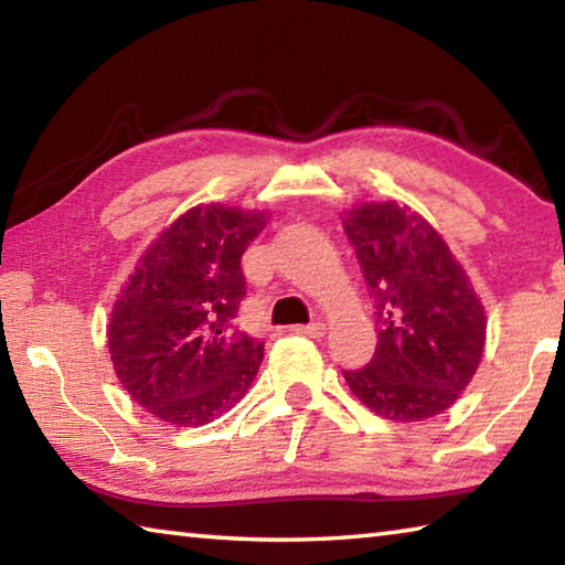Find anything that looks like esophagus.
<instances>
[{
    "label": "esophagus",
    "mask_w": 565,
    "mask_h": 565,
    "mask_svg": "<svg viewBox=\"0 0 565 565\" xmlns=\"http://www.w3.org/2000/svg\"><path fill=\"white\" fill-rule=\"evenodd\" d=\"M291 331L299 333V337H309V339H321L323 333H327V327H323L321 321L317 323H306V327H294Z\"/></svg>",
    "instance_id": "1"
}]
</instances>
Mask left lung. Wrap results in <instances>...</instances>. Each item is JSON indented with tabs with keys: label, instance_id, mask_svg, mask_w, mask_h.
Masks as SVG:
<instances>
[{
	"label": "left lung",
	"instance_id": "8db88e82",
	"mask_svg": "<svg viewBox=\"0 0 565 565\" xmlns=\"http://www.w3.org/2000/svg\"><path fill=\"white\" fill-rule=\"evenodd\" d=\"M376 301L379 343L366 369L343 371L363 406L394 424L451 408L476 376L486 309L444 236L414 209L361 202L343 212Z\"/></svg>",
	"mask_w": 565,
	"mask_h": 565
}]
</instances>
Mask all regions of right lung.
<instances>
[{
  "label": "right lung",
  "instance_id": "add662e5",
  "mask_svg": "<svg viewBox=\"0 0 565 565\" xmlns=\"http://www.w3.org/2000/svg\"><path fill=\"white\" fill-rule=\"evenodd\" d=\"M269 212L196 204L174 218L124 281L107 323L121 388L169 426L196 428L252 386L264 341L236 331L242 256Z\"/></svg>",
  "mask_w": 565,
  "mask_h": 565
}]
</instances>
